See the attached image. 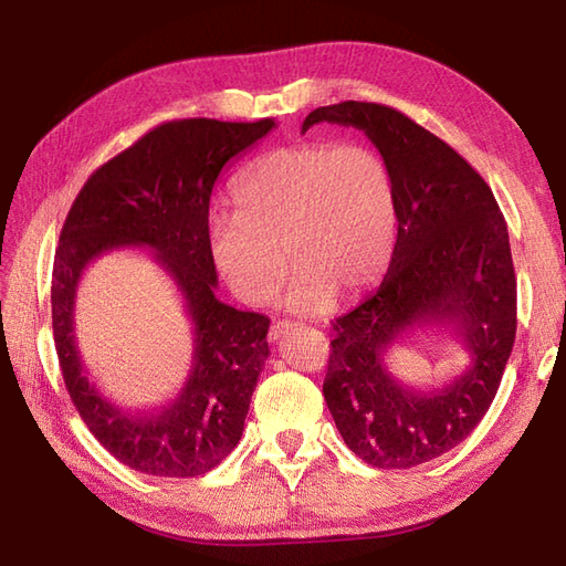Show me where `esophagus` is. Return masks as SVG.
Segmentation results:
<instances>
[{
    "label": "esophagus",
    "instance_id": "esophagus-1",
    "mask_svg": "<svg viewBox=\"0 0 566 566\" xmlns=\"http://www.w3.org/2000/svg\"><path fill=\"white\" fill-rule=\"evenodd\" d=\"M295 325H297V323H293V321H276V323L271 325V331H269V339H271V342H279L281 337H285L290 331H293Z\"/></svg>",
    "mask_w": 566,
    "mask_h": 566
}]
</instances>
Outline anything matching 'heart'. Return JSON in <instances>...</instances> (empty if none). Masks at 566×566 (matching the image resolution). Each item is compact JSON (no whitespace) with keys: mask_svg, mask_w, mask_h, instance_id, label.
I'll return each instance as SVG.
<instances>
[{"mask_svg":"<svg viewBox=\"0 0 566 566\" xmlns=\"http://www.w3.org/2000/svg\"><path fill=\"white\" fill-rule=\"evenodd\" d=\"M235 214L210 219L208 245L221 279L264 304L297 264L285 293L293 312H321L335 290L356 295L394 252L399 200L391 169L361 144H295L266 153L233 186Z\"/></svg>","mask_w":566,"mask_h":566,"instance_id":"1","label":"heart"}]
</instances>
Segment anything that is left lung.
I'll list each match as a JSON object with an SVG mask.
<instances>
[{"label": "left lung", "instance_id": "1", "mask_svg": "<svg viewBox=\"0 0 566 566\" xmlns=\"http://www.w3.org/2000/svg\"><path fill=\"white\" fill-rule=\"evenodd\" d=\"M361 129L387 160L399 229L380 287L333 328L323 397L347 447L373 468L406 470L455 449L499 391L517 331V281L503 212L489 184L439 136L380 104L312 111ZM451 327L471 364L441 388L394 379L386 352L416 327Z\"/></svg>", "mask_w": 566, "mask_h": 566}]
</instances>
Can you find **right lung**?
<instances>
[{"label": "right lung", "instance_id": "right-lung-1", "mask_svg": "<svg viewBox=\"0 0 566 566\" xmlns=\"http://www.w3.org/2000/svg\"><path fill=\"white\" fill-rule=\"evenodd\" d=\"M276 127L193 117L150 129L82 186L59 238L51 321L67 394L111 455L150 476H198L241 441L269 358V318L221 302L208 245L214 181L229 160ZM148 247L176 281L195 328V358L176 397L150 409L115 405L88 378L74 339V295L101 253Z\"/></svg>", "mask_w": 566, "mask_h": 566}]
</instances>
